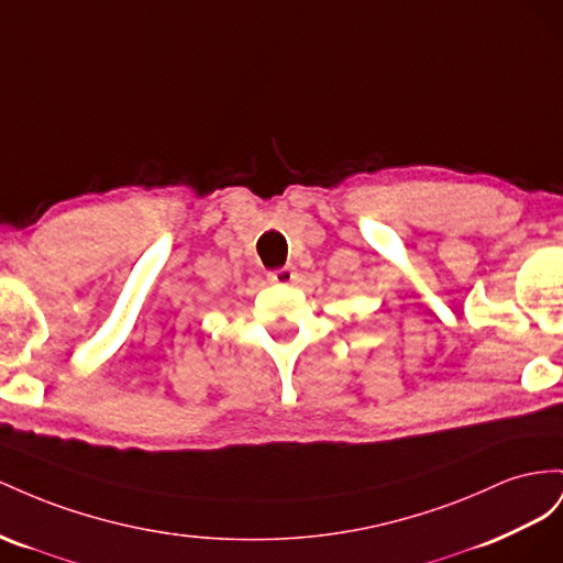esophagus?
Wrapping results in <instances>:
<instances>
[{"label": "esophagus", "mask_w": 563, "mask_h": 563, "mask_svg": "<svg viewBox=\"0 0 563 563\" xmlns=\"http://www.w3.org/2000/svg\"><path fill=\"white\" fill-rule=\"evenodd\" d=\"M295 268L292 266H283V268H278V271H273V273H268V280L271 283H278V285H290L292 280H295Z\"/></svg>", "instance_id": "obj_1"}]
</instances>
